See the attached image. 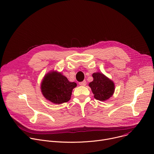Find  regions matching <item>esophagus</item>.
I'll return each instance as SVG.
<instances>
[{
    "label": "esophagus",
    "mask_w": 154,
    "mask_h": 154,
    "mask_svg": "<svg viewBox=\"0 0 154 154\" xmlns=\"http://www.w3.org/2000/svg\"><path fill=\"white\" fill-rule=\"evenodd\" d=\"M86 81L85 80H84V81H83V82H80L79 83V85H81V86H85L86 85Z\"/></svg>",
    "instance_id": "obj_1"
}]
</instances>
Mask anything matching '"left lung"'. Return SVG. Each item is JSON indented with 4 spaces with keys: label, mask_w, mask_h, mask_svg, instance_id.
<instances>
[{
    "label": "left lung",
    "mask_w": 154,
    "mask_h": 154,
    "mask_svg": "<svg viewBox=\"0 0 154 154\" xmlns=\"http://www.w3.org/2000/svg\"><path fill=\"white\" fill-rule=\"evenodd\" d=\"M94 80L89 83L90 87L94 95V98L101 101L108 100L113 95L115 85L113 82L103 74L95 72L92 74Z\"/></svg>",
    "instance_id": "left-lung-1"
}]
</instances>
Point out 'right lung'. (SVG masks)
Returning a JSON list of instances; mask_svg holds the SVG:
<instances>
[{"label": "right lung", "instance_id": "1", "mask_svg": "<svg viewBox=\"0 0 154 154\" xmlns=\"http://www.w3.org/2000/svg\"><path fill=\"white\" fill-rule=\"evenodd\" d=\"M76 87V83L70 82L62 73L56 70L47 73L41 83L43 95L54 104H61L69 101L72 91Z\"/></svg>", "mask_w": 154, "mask_h": 154}]
</instances>
